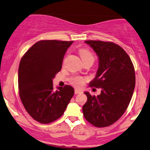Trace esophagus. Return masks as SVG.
Returning a JSON list of instances; mask_svg holds the SVG:
<instances>
[{
    "label": "esophagus",
    "instance_id": "1",
    "mask_svg": "<svg viewBox=\"0 0 150 150\" xmlns=\"http://www.w3.org/2000/svg\"><path fill=\"white\" fill-rule=\"evenodd\" d=\"M83 92L81 91V90H78V89H75V95H78V94H81Z\"/></svg>",
    "mask_w": 150,
    "mask_h": 150
}]
</instances>
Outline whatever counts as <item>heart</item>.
<instances>
[{
	"label": "heart",
	"mask_w": 150,
	"mask_h": 150,
	"mask_svg": "<svg viewBox=\"0 0 150 150\" xmlns=\"http://www.w3.org/2000/svg\"><path fill=\"white\" fill-rule=\"evenodd\" d=\"M80 56L83 60V61L88 59H94V56L91 52L87 49H80L79 50ZM71 83L76 87H81L84 83V78L80 76H74L71 78Z\"/></svg>",
	"instance_id": "heart-1"
}]
</instances>
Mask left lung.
<instances>
[{
    "label": "left lung",
    "instance_id": "8db88e82",
    "mask_svg": "<svg viewBox=\"0 0 150 150\" xmlns=\"http://www.w3.org/2000/svg\"><path fill=\"white\" fill-rule=\"evenodd\" d=\"M99 57L96 76L90 87L101 88V94L91 95L88 92L83 115L97 127L112 125L121 117L129 105L135 86L134 65L127 53L112 42L86 40Z\"/></svg>",
    "mask_w": 150,
    "mask_h": 150
}]
</instances>
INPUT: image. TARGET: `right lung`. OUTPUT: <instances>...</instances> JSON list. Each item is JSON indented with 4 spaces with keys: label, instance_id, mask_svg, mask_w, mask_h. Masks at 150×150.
<instances>
[{
    "label": "right lung",
    "instance_id": "1",
    "mask_svg": "<svg viewBox=\"0 0 150 150\" xmlns=\"http://www.w3.org/2000/svg\"><path fill=\"white\" fill-rule=\"evenodd\" d=\"M73 41L43 40L35 42L22 57L18 68L21 102L38 122L48 124L63 115L74 95L65 85L55 91L52 79L61 70L64 55Z\"/></svg>",
    "mask_w": 150,
    "mask_h": 150
}]
</instances>
